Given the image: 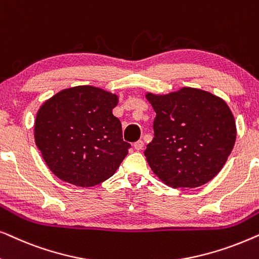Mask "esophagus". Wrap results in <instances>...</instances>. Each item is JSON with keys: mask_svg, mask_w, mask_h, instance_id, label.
<instances>
[{"mask_svg": "<svg viewBox=\"0 0 259 259\" xmlns=\"http://www.w3.org/2000/svg\"><path fill=\"white\" fill-rule=\"evenodd\" d=\"M133 147L136 148L137 151H140V150H143V147H144V141H143V140H138L137 143H134Z\"/></svg>", "mask_w": 259, "mask_h": 259, "instance_id": "34e87169", "label": "esophagus"}]
</instances>
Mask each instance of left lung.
<instances>
[{
  "label": "left lung",
  "mask_w": 259,
  "mask_h": 259,
  "mask_svg": "<svg viewBox=\"0 0 259 259\" xmlns=\"http://www.w3.org/2000/svg\"><path fill=\"white\" fill-rule=\"evenodd\" d=\"M146 99L157 113L154 138L145 151L154 175L173 189H194L213 179L236 141V121L228 104L192 87L146 93Z\"/></svg>",
  "instance_id": "1"
}]
</instances>
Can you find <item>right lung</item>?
<instances>
[{"label":"right lung","instance_id":"add662e5","mask_svg":"<svg viewBox=\"0 0 259 259\" xmlns=\"http://www.w3.org/2000/svg\"><path fill=\"white\" fill-rule=\"evenodd\" d=\"M116 94L93 86L66 88L36 113L35 144L63 182L91 187L114 175L128 153L121 122L113 115Z\"/></svg>","mask_w":259,"mask_h":259}]
</instances>
